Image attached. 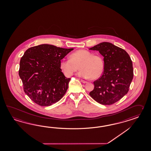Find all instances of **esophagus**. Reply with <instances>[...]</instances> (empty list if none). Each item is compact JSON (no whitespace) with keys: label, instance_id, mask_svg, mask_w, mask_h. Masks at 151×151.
I'll return each mask as SVG.
<instances>
[{"label":"esophagus","instance_id":"1","mask_svg":"<svg viewBox=\"0 0 151 151\" xmlns=\"http://www.w3.org/2000/svg\"><path fill=\"white\" fill-rule=\"evenodd\" d=\"M81 82H82V83H87V81H85V80H81Z\"/></svg>","mask_w":151,"mask_h":151}]
</instances>
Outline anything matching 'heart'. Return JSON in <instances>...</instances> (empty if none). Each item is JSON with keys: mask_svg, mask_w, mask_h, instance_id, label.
Returning <instances> with one entry per match:
<instances>
[{"mask_svg": "<svg viewBox=\"0 0 151 151\" xmlns=\"http://www.w3.org/2000/svg\"><path fill=\"white\" fill-rule=\"evenodd\" d=\"M79 68L80 77L96 80L103 74L104 62L99 55H93L91 52L80 50L70 55V59L63 58L60 62V69L66 77L71 76Z\"/></svg>", "mask_w": 151, "mask_h": 151, "instance_id": "1", "label": "heart"}]
</instances>
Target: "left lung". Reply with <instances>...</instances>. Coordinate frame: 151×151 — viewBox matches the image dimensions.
<instances>
[{
  "instance_id": "1",
  "label": "left lung",
  "mask_w": 151,
  "mask_h": 151,
  "mask_svg": "<svg viewBox=\"0 0 151 151\" xmlns=\"http://www.w3.org/2000/svg\"><path fill=\"white\" fill-rule=\"evenodd\" d=\"M91 50H96L104 57L103 75L93 82L94 88L89 95L102 105L117 102L129 91L134 76L132 61L124 50L103 42Z\"/></svg>"
}]
</instances>
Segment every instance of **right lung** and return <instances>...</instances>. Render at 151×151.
I'll return each instance as SVG.
<instances>
[{"instance_id": "1", "label": "right lung", "mask_w": 151, "mask_h": 151, "mask_svg": "<svg viewBox=\"0 0 151 151\" xmlns=\"http://www.w3.org/2000/svg\"><path fill=\"white\" fill-rule=\"evenodd\" d=\"M73 50L42 44L24 52L20 60L19 76L25 93L34 103L48 106L62 98L70 78L62 72L60 62Z\"/></svg>"}]
</instances>
